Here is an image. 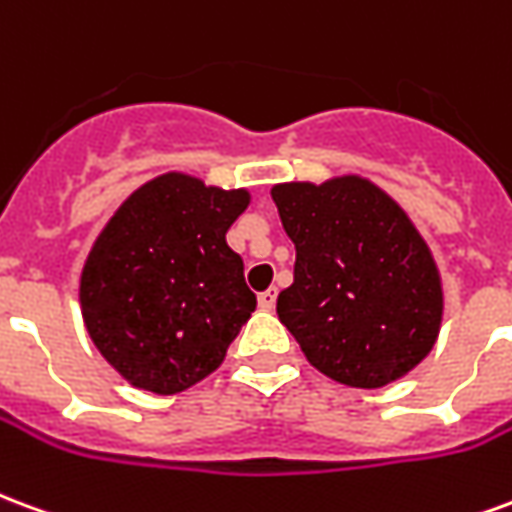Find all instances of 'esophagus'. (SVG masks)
I'll list each match as a JSON object with an SVG mask.
<instances>
[{"instance_id": "esophagus-1", "label": "esophagus", "mask_w": 512, "mask_h": 512, "mask_svg": "<svg viewBox=\"0 0 512 512\" xmlns=\"http://www.w3.org/2000/svg\"><path fill=\"white\" fill-rule=\"evenodd\" d=\"M274 301H277V288H268V290H263L260 296H257V304H260V310H266V312L274 310Z\"/></svg>"}]
</instances>
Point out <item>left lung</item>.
Segmentation results:
<instances>
[{
	"instance_id": "8db88e82",
	"label": "left lung",
	"mask_w": 512,
	"mask_h": 512,
	"mask_svg": "<svg viewBox=\"0 0 512 512\" xmlns=\"http://www.w3.org/2000/svg\"><path fill=\"white\" fill-rule=\"evenodd\" d=\"M271 197L296 244L277 315L307 362L359 389L411 373L436 345L444 290L408 213L359 175L277 183Z\"/></svg>"
}]
</instances>
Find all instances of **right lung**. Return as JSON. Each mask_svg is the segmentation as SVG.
<instances>
[{"instance_id": "add662e5", "label": "right lung", "mask_w": 512, "mask_h": 512, "mask_svg": "<svg viewBox=\"0 0 512 512\" xmlns=\"http://www.w3.org/2000/svg\"><path fill=\"white\" fill-rule=\"evenodd\" d=\"M249 191L167 172L128 197L79 279L87 334L136 389L178 395L224 362L255 312L244 260L227 246Z\"/></svg>"}]
</instances>
